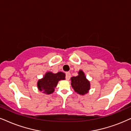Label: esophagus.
<instances>
[{
  "instance_id": "34e87169",
  "label": "esophagus",
  "mask_w": 131,
  "mask_h": 131,
  "mask_svg": "<svg viewBox=\"0 0 131 131\" xmlns=\"http://www.w3.org/2000/svg\"><path fill=\"white\" fill-rule=\"evenodd\" d=\"M65 78H66V79H67V80H69V79H70V78H71V74H70V72H67V73H66V77H65Z\"/></svg>"
}]
</instances>
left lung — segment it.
Here are the masks:
<instances>
[{"label":"left lung","instance_id":"left-lung-1","mask_svg":"<svg viewBox=\"0 0 131 131\" xmlns=\"http://www.w3.org/2000/svg\"><path fill=\"white\" fill-rule=\"evenodd\" d=\"M78 74L79 75L76 77H71V85L76 92L84 95L88 92L90 89V83L86 79L85 74L82 71H79Z\"/></svg>","mask_w":131,"mask_h":131}]
</instances>
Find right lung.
Instances as JSON below:
<instances>
[{
	"instance_id": "add662e5",
	"label": "right lung",
	"mask_w": 131,
	"mask_h": 131,
	"mask_svg": "<svg viewBox=\"0 0 131 131\" xmlns=\"http://www.w3.org/2000/svg\"><path fill=\"white\" fill-rule=\"evenodd\" d=\"M64 78L65 74L62 72H59L57 74L48 72L46 73L42 79L38 81V88L43 93L50 94L54 92L58 82L60 80H64Z\"/></svg>"
}]
</instances>
